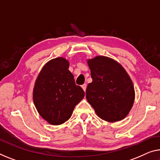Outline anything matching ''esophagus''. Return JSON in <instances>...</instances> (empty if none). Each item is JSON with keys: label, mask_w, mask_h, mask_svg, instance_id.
Listing matches in <instances>:
<instances>
[{"label": "esophagus", "mask_w": 160, "mask_h": 160, "mask_svg": "<svg viewBox=\"0 0 160 160\" xmlns=\"http://www.w3.org/2000/svg\"><path fill=\"white\" fill-rule=\"evenodd\" d=\"M81 87H82L83 90H84L85 92V91H86V88H87V85H86V84H83L82 86H81Z\"/></svg>", "instance_id": "esophagus-1"}]
</instances>
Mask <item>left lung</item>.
I'll use <instances>...</instances> for the list:
<instances>
[{"mask_svg": "<svg viewBox=\"0 0 160 160\" xmlns=\"http://www.w3.org/2000/svg\"><path fill=\"white\" fill-rule=\"evenodd\" d=\"M92 82L86 98L99 118L115 122L126 118L132 108L135 89L130 76L120 63L105 56L88 60Z\"/></svg>", "mask_w": 160, "mask_h": 160, "instance_id": "8db88e82", "label": "left lung"}]
</instances>
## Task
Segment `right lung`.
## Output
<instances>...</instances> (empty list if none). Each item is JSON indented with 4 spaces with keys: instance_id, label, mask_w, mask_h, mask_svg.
Listing matches in <instances>:
<instances>
[{
    "instance_id": "obj_1",
    "label": "right lung",
    "mask_w": 160,
    "mask_h": 160,
    "mask_svg": "<svg viewBox=\"0 0 160 160\" xmlns=\"http://www.w3.org/2000/svg\"><path fill=\"white\" fill-rule=\"evenodd\" d=\"M64 58L50 60L42 68L35 80L32 98L40 115L48 123L58 125L70 118L85 92L76 85Z\"/></svg>"
}]
</instances>
